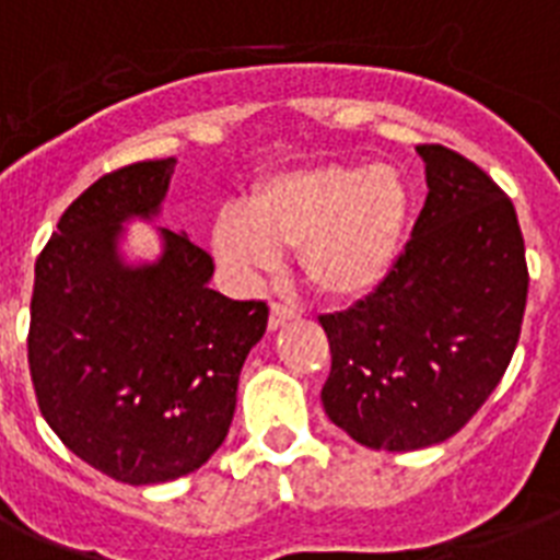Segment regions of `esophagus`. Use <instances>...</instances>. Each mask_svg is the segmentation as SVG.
I'll list each match as a JSON object with an SVG mask.
<instances>
[{"label": "esophagus", "instance_id": "esophagus-1", "mask_svg": "<svg viewBox=\"0 0 560 560\" xmlns=\"http://www.w3.org/2000/svg\"><path fill=\"white\" fill-rule=\"evenodd\" d=\"M296 311L288 305H281V302H272L270 305V331H276V328H281V325H288L290 319H296Z\"/></svg>", "mask_w": 560, "mask_h": 560}]
</instances>
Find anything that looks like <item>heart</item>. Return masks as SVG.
<instances>
[{
  "instance_id": "1",
  "label": "heart",
  "mask_w": 560,
  "mask_h": 560,
  "mask_svg": "<svg viewBox=\"0 0 560 560\" xmlns=\"http://www.w3.org/2000/svg\"><path fill=\"white\" fill-rule=\"evenodd\" d=\"M409 188L395 168L316 165L261 179L246 206L211 226L220 264L258 279L296 249L299 270L328 299H363L389 279L409 223Z\"/></svg>"
}]
</instances>
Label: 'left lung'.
Listing matches in <instances>:
<instances>
[{"instance_id": "1", "label": "left lung", "mask_w": 560, "mask_h": 560, "mask_svg": "<svg viewBox=\"0 0 560 560\" xmlns=\"http://www.w3.org/2000/svg\"><path fill=\"white\" fill-rule=\"evenodd\" d=\"M427 200L381 288L319 316L331 374L323 407L372 451L459 433L509 369L526 311V246L512 200L442 144H418Z\"/></svg>"}]
</instances>
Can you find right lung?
I'll return each mask as SVG.
<instances>
[{"label":"right lung","instance_id":"obj_1","mask_svg":"<svg viewBox=\"0 0 560 560\" xmlns=\"http://www.w3.org/2000/svg\"><path fill=\"white\" fill-rule=\"evenodd\" d=\"M177 160L95 179L39 253L28 366L48 427L101 474L156 486L209 462L235 416L237 377L267 331V302L209 288L214 261L160 229L162 255L127 264L130 218L151 220Z\"/></svg>","mask_w":560,"mask_h":560}]
</instances>
